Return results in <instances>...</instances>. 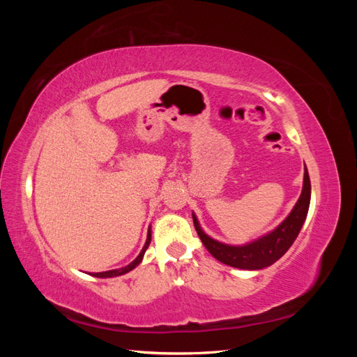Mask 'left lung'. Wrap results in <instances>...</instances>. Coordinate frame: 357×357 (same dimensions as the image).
Instances as JSON below:
<instances>
[{
	"instance_id": "left-lung-1",
	"label": "left lung",
	"mask_w": 357,
	"mask_h": 357,
	"mask_svg": "<svg viewBox=\"0 0 357 357\" xmlns=\"http://www.w3.org/2000/svg\"><path fill=\"white\" fill-rule=\"evenodd\" d=\"M310 199L311 183L308 169L304 167V185H302L301 197L298 198L295 207L291 208L287 218L273 231L243 245L225 244L211 238L210 235L202 231L195 213H192V219L202 244L218 261L234 268L257 271V269H264L277 262L289 250L290 245L294 244L302 225H304L307 219Z\"/></svg>"
}]
</instances>
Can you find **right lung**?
I'll use <instances>...</instances> for the list:
<instances>
[{"label": "right lung", "mask_w": 357, "mask_h": 357, "mask_svg": "<svg viewBox=\"0 0 357 357\" xmlns=\"http://www.w3.org/2000/svg\"><path fill=\"white\" fill-rule=\"evenodd\" d=\"M150 240H152V229L149 228V231H147V240H146V243H144V247L142 248V252H139V255L134 259V261H132L131 264L126 265V266L119 268V269H112V271L93 273V274H91V275L98 277V278H112V277H119V275H123V274H126V273H129V271H132L134 268H137L139 264H142L143 257H144V253H146L147 247H149V244H150Z\"/></svg>", "instance_id": "obj_1"}]
</instances>
